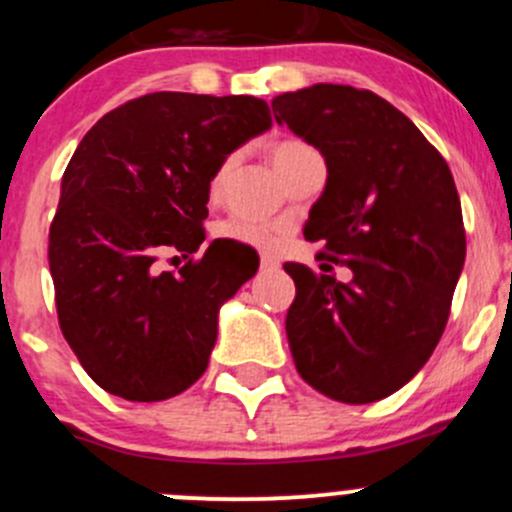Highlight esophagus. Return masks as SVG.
<instances>
[{
	"label": "esophagus",
	"mask_w": 512,
	"mask_h": 512,
	"mask_svg": "<svg viewBox=\"0 0 512 512\" xmlns=\"http://www.w3.org/2000/svg\"><path fill=\"white\" fill-rule=\"evenodd\" d=\"M261 268H263V271H273V268H278L276 256H271V254H261Z\"/></svg>",
	"instance_id": "34e87169"
}]
</instances>
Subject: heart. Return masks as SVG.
<instances>
[{"instance_id":"obj_1","label":"heart","mask_w":512,"mask_h":512,"mask_svg":"<svg viewBox=\"0 0 512 512\" xmlns=\"http://www.w3.org/2000/svg\"><path fill=\"white\" fill-rule=\"evenodd\" d=\"M306 151H311V146L303 144V141L283 139V141H276V144H271L268 154H271V161H273V166H276V171L281 174V171L286 169V166L291 164L293 159H296V156L306 154ZM229 169H231V159H226L224 164L216 169V174L211 176V184H209V194L211 196L219 194L221 184H224ZM216 234H219L221 239L239 241V244L256 246V249H266V246L273 244V234H276V226L263 224V221H251V219H241V216H234V219L221 221V224L216 226Z\"/></svg>"}]
</instances>
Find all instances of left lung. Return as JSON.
<instances>
[{
  "instance_id": "1",
  "label": "left lung",
  "mask_w": 512,
  "mask_h": 512,
  "mask_svg": "<svg viewBox=\"0 0 512 512\" xmlns=\"http://www.w3.org/2000/svg\"><path fill=\"white\" fill-rule=\"evenodd\" d=\"M271 106L328 166L303 236L353 271L341 283L283 263L296 283L286 313L293 363L333 401H381L421 371L448 323L465 261L453 174L418 126L368 89L313 84Z\"/></svg>"
}]
</instances>
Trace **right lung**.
I'll return each instance as SVG.
<instances>
[{
	"mask_svg": "<svg viewBox=\"0 0 512 512\" xmlns=\"http://www.w3.org/2000/svg\"><path fill=\"white\" fill-rule=\"evenodd\" d=\"M271 126L256 96L154 91L101 116L74 151L49 226L59 328L91 381L126 401H166L204 376L219 308L258 256L214 241L209 184ZM164 250L190 261L159 272Z\"/></svg>",
	"mask_w": 512,
	"mask_h": 512,
	"instance_id": "right-lung-1",
	"label": "right lung"
}]
</instances>
